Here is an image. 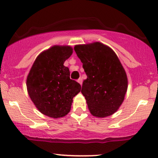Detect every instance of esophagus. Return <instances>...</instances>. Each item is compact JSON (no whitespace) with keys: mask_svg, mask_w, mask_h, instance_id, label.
I'll return each mask as SVG.
<instances>
[{"mask_svg":"<svg viewBox=\"0 0 158 158\" xmlns=\"http://www.w3.org/2000/svg\"><path fill=\"white\" fill-rule=\"evenodd\" d=\"M77 81H78V82H79V84H80L81 85H82V79H81V78H79V79L77 80Z\"/></svg>","mask_w":158,"mask_h":158,"instance_id":"34e87169","label":"esophagus"}]
</instances>
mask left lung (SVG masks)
<instances>
[{
    "label": "left lung",
    "instance_id": "1",
    "mask_svg": "<svg viewBox=\"0 0 158 158\" xmlns=\"http://www.w3.org/2000/svg\"><path fill=\"white\" fill-rule=\"evenodd\" d=\"M74 50L87 75L81 92L90 114L98 118L114 114L128 89L126 72L117 54L99 41L77 44Z\"/></svg>",
    "mask_w": 158,
    "mask_h": 158
}]
</instances>
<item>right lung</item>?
Returning a JSON list of instances; mask_svg holds the SVG:
<instances>
[{
	"label": "right lung",
	"mask_w": 158,
	"mask_h": 158,
	"mask_svg": "<svg viewBox=\"0 0 158 158\" xmlns=\"http://www.w3.org/2000/svg\"><path fill=\"white\" fill-rule=\"evenodd\" d=\"M73 53L69 45H53L36 57L27 77L29 97L38 110L51 118L64 117L81 85L70 79L64 61Z\"/></svg>",
	"instance_id": "obj_1"
}]
</instances>
